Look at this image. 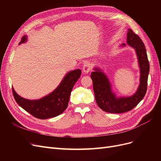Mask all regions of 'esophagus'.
Masks as SVG:
<instances>
[{"label": "esophagus", "instance_id": "1", "mask_svg": "<svg viewBox=\"0 0 161 161\" xmlns=\"http://www.w3.org/2000/svg\"><path fill=\"white\" fill-rule=\"evenodd\" d=\"M91 70V65L90 64V63H86L84 64L83 67V72L88 74Z\"/></svg>", "mask_w": 161, "mask_h": 161}]
</instances>
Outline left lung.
<instances>
[{
	"instance_id": "left-lung-1",
	"label": "left lung",
	"mask_w": 161,
	"mask_h": 161,
	"mask_svg": "<svg viewBox=\"0 0 161 161\" xmlns=\"http://www.w3.org/2000/svg\"><path fill=\"white\" fill-rule=\"evenodd\" d=\"M126 43L135 49L140 67V84L134 95L117 97L112 90L111 83L107 75L98 67H95L94 72L91 74L96 102L100 108L108 113L120 114L131 110L138 105L146 93L149 64L144 44L130 29H128ZM125 46V44L121 45Z\"/></svg>"
}]
</instances>
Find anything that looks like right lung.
<instances>
[{
    "mask_svg": "<svg viewBox=\"0 0 161 161\" xmlns=\"http://www.w3.org/2000/svg\"><path fill=\"white\" fill-rule=\"evenodd\" d=\"M27 41V35L23 36L19 44ZM81 71L77 69L68 72L58 86L50 94L38 100H29L17 94L12 87L16 103L25 111L38 119H46L61 114L68 106L71 91L75 82L80 77Z\"/></svg>",
    "mask_w": 161,
    "mask_h": 161,
    "instance_id": "right-lung-1",
    "label": "right lung"
}]
</instances>
